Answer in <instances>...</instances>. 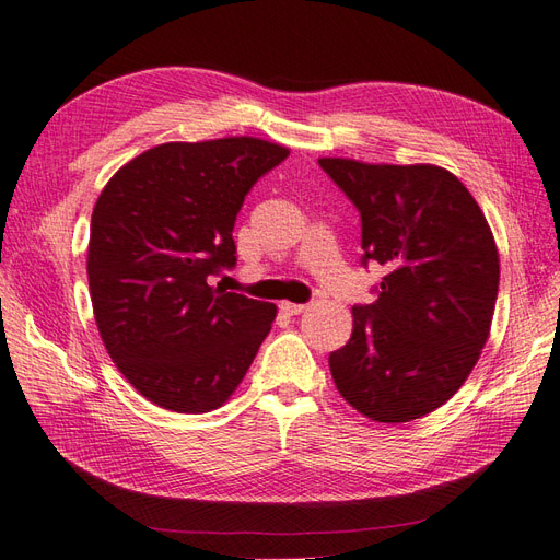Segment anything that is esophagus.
Returning a JSON list of instances; mask_svg holds the SVG:
<instances>
[{
    "mask_svg": "<svg viewBox=\"0 0 560 560\" xmlns=\"http://www.w3.org/2000/svg\"><path fill=\"white\" fill-rule=\"evenodd\" d=\"M280 311H284L287 315H299V313L308 311V304H290V301H282Z\"/></svg>",
    "mask_w": 560,
    "mask_h": 560,
    "instance_id": "1",
    "label": "esophagus"
}]
</instances>
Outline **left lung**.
I'll use <instances>...</instances> for the list:
<instances>
[{
	"label": "left lung",
	"instance_id": "obj_1",
	"mask_svg": "<svg viewBox=\"0 0 560 560\" xmlns=\"http://www.w3.org/2000/svg\"><path fill=\"white\" fill-rule=\"evenodd\" d=\"M360 211V264L386 268L372 304L353 306V335L329 353L343 400L400 424L445 405L488 341L500 256L478 202L433 164L317 160Z\"/></svg>",
	"mask_w": 560,
	"mask_h": 560
}]
</instances>
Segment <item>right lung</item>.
Listing matches in <instances>:
<instances>
[{
  "label": "right lung",
  "mask_w": 560,
  "mask_h": 560,
  "mask_svg": "<svg viewBox=\"0 0 560 560\" xmlns=\"http://www.w3.org/2000/svg\"><path fill=\"white\" fill-rule=\"evenodd\" d=\"M290 150L252 136L162 143L127 162L92 214L86 276L117 370L164 410H217L243 382L276 304L211 287L235 268L252 186Z\"/></svg>",
  "instance_id": "1"
}]
</instances>
